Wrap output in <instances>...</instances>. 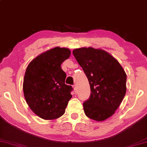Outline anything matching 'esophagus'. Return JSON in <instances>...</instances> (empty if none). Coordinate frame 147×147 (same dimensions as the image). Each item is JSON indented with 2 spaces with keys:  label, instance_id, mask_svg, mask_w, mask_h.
<instances>
[{
  "label": "esophagus",
  "instance_id": "1",
  "mask_svg": "<svg viewBox=\"0 0 147 147\" xmlns=\"http://www.w3.org/2000/svg\"><path fill=\"white\" fill-rule=\"evenodd\" d=\"M73 88H74V89H75V90H77V85H76V84H75V85H73Z\"/></svg>",
  "mask_w": 147,
  "mask_h": 147
}]
</instances>
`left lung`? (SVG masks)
Listing matches in <instances>:
<instances>
[{
    "instance_id": "1",
    "label": "left lung",
    "mask_w": 147,
    "mask_h": 147,
    "mask_svg": "<svg viewBox=\"0 0 147 147\" xmlns=\"http://www.w3.org/2000/svg\"><path fill=\"white\" fill-rule=\"evenodd\" d=\"M72 54L90 84V96L83 104L86 115L105 120L115 113L125 95V72L113 57L101 49L77 48Z\"/></svg>"
}]
</instances>
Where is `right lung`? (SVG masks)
Here are the masks:
<instances>
[{
    "mask_svg": "<svg viewBox=\"0 0 147 147\" xmlns=\"http://www.w3.org/2000/svg\"><path fill=\"white\" fill-rule=\"evenodd\" d=\"M70 53L68 48L56 47L38 55L27 67L24 97L31 110L42 119L60 117L71 99L73 88L65 84L66 74L61 67Z\"/></svg>",
    "mask_w": 147,
    "mask_h": 147,
    "instance_id": "right-lung-1",
    "label": "right lung"
}]
</instances>
